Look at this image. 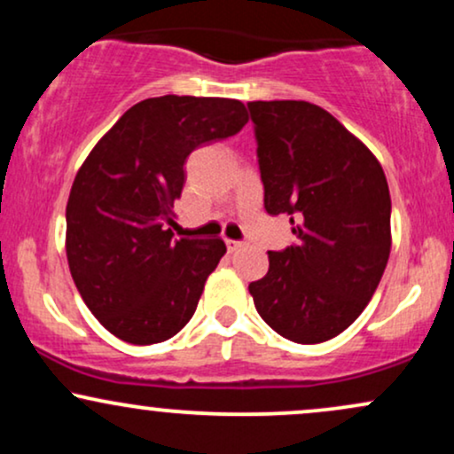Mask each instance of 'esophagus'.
<instances>
[{"label": "esophagus", "instance_id": "34e87169", "mask_svg": "<svg viewBox=\"0 0 454 454\" xmlns=\"http://www.w3.org/2000/svg\"><path fill=\"white\" fill-rule=\"evenodd\" d=\"M226 247H228V252H237V249H241L243 247V241H234V239H226Z\"/></svg>", "mask_w": 454, "mask_h": 454}]
</instances>
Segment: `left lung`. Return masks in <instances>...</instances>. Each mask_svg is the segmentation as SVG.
<instances>
[{
    "instance_id": "8db88e82",
    "label": "left lung",
    "mask_w": 454,
    "mask_h": 454,
    "mask_svg": "<svg viewBox=\"0 0 454 454\" xmlns=\"http://www.w3.org/2000/svg\"><path fill=\"white\" fill-rule=\"evenodd\" d=\"M264 209L286 215L296 243L269 252L249 284L260 317L286 340L340 335L376 293L390 254V194L382 166L356 137L303 100L247 102Z\"/></svg>"
}]
</instances>
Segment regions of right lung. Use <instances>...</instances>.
Returning a JSON list of instances; mask_svg holds the SVG:
<instances>
[{"instance_id": "add662e5", "label": "right lung", "mask_w": 454, "mask_h": 454, "mask_svg": "<svg viewBox=\"0 0 454 454\" xmlns=\"http://www.w3.org/2000/svg\"><path fill=\"white\" fill-rule=\"evenodd\" d=\"M243 102L161 96L134 104L93 147L66 207L72 279L114 337L149 346L194 316L222 239H173L170 207L192 151L241 132Z\"/></svg>"}]
</instances>
